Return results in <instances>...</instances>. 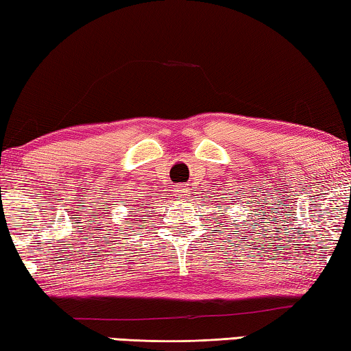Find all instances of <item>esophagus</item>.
<instances>
[{
	"mask_svg": "<svg viewBox=\"0 0 351 351\" xmlns=\"http://www.w3.org/2000/svg\"><path fill=\"white\" fill-rule=\"evenodd\" d=\"M177 191L180 193V196H182V197H185V196H186V193H188V185H182Z\"/></svg>",
	"mask_w": 351,
	"mask_h": 351,
	"instance_id": "esophagus-1",
	"label": "esophagus"
}]
</instances>
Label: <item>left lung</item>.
Returning <instances> with one entry per match:
<instances>
[{
	"instance_id": "obj_1",
	"label": "left lung",
	"mask_w": 351,
	"mask_h": 351,
	"mask_svg": "<svg viewBox=\"0 0 351 351\" xmlns=\"http://www.w3.org/2000/svg\"><path fill=\"white\" fill-rule=\"evenodd\" d=\"M228 196H229V194H228ZM235 196H237V194H235ZM217 202H218V206H223V207L226 208V207H229V204H234V202H235V199L223 197V199H221V201H217Z\"/></svg>"
}]
</instances>
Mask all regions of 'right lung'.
<instances>
[{
    "instance_id": "add662e5",
    "label": "right lung",
    "mask_w": 351,
    "mask_h": 351,
    "mask_svg": "<svg viewBox=\"0 0 351 351\" xmlns=\"http://www.w3.org/2000/svg\"><path fill=\"white\" fill-rule=\"evenodd\" d=\"M145 206H147V204H145ZM149 207H150V206H147V208H149ZM141 208H144L143 204H141ZM143 213H144V212H143ZM147 217H149V215H147ZM128 219H130V221H128V223H130V224H132V221H139V218H134V219H133V218H128Z\"/></svg>"
}]
</instances>
